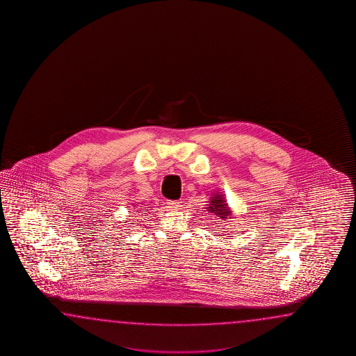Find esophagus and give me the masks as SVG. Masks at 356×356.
Returning a JSON list of instances; mask_svg holds the SVG:
<instances>
[{"label": "esophagus", "mask_w": 356, "mask_h": 356, "mask_svg": "<svg viewBox=\"0 0 356 356\" xmlns=\"http://www.w3.org/2000/svg\"><path fill=\"white\" fill-rule=\"evenodd\" d=\"M181 202L179 201H169L168 202V206H169V209H172V210H178L179 207H181Z\"/></svg>", "instance_id": "1"}]
</instances>
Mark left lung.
<instances>
[{
    "label": "left lung",
    "instance_id": "8db88e82",
    "mask_svg": "<svg viewBox=\"0 0 356 356\" xmlns=\"http://www.w3.org/2000/svg\"><path fill=\"white\" fill-rule=\"evenodd\" d=\"M206 209L221 220H227V218L232 216V210L227 206V200L224 198V195L220 193H213Z\"/></svg>",
    "mask_w": 356,
    "mask_h": 356
}]
</instances>
